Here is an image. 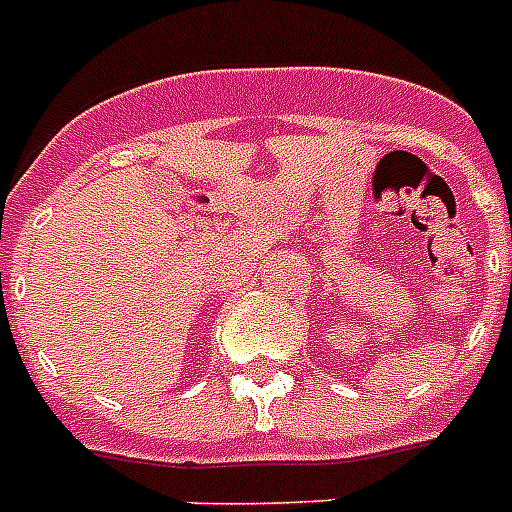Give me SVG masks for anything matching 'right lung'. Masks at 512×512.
Instances as JSON below:
<instances>
[{
	"label": "right lung",
	"instance_id": "obj_1",
	"mask_svg": "<svg viewBox=\"0 0 512 512\" xmlns=\"http://www.w3.org/2000/svg\"><path fill=\"white\" fill-rule=\"evenodd\" d=\"M0 279H2V273H0Z\"/></svg>",
	"mask_w": 512,
	"mask_h": 512
}]
</instances>
